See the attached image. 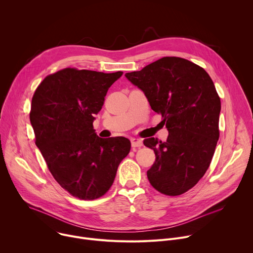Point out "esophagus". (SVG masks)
<instances>
[{"mask_svg": "<svg viewBox=\"0 0 253 253\" xmlns=\"http://www.w3.org/2000/svg\"><path fill=\"white\" fill-rule=\"evenodd\" d=\"M131 144H132V147H141L143 145V142L141 139L138 138H133L131 139Z\"/></svg>", "mask_w": 253, "mask_h": 253, "instance_id": "34e87169", "label": "esophagus"}]
</instances>
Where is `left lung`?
Listing matches in <instances>:
<instances>
[{"label":"left lung","mask_w":253,"mask_h":253,"mask_svg":"<svg viewBox=\"0 0 253 253\" xmlns=\"http://www.w3.org/2000/svg\"><path fill=\"white\" fill-rule=\"evenodd\" d=\"M125 76L169 131L165 142L143 141L156 156L149 182L162 194L181 195L207 171L219 138L221 103L214 83L202 67L179 57H163Z\"/></svg>","instance_id":"8db88e82"}]
</instances>
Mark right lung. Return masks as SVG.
<instances>
[{"mask_svg":"<svg viewBox=\"0 0 253 253\" xmlns=\"http://www.w3.org/2000/svg\"><path fill=\"white\" fill-rule=\"evenodd\" d=\"M122 74L65 68L48 75L33 95L30 121L36 145L56 181L76 198L103 196L130 152V140L102 139L93 127L108 89Z\"/></svg>","mask_w":253,"mask_h":253,"instance_id":"right-lung-1","label":"right lung"}]
</instances>
